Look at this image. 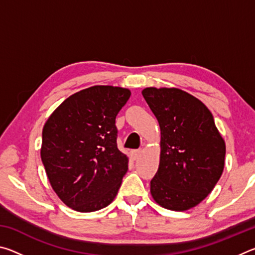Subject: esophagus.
Returning <instances> with one entry per match:
<instances>
[{
	"mask_svg": "<svg viewBox=\"0 0 255 255\" xmlns=\"http://www.w3.org/2000/svg\"><path fill=\"white\" fill-rule=\"evenodd\" d=\"M140 154H141V149H135V150H132V152H131V157L133 159H137L138 157L140 156Z\"/></svg>",
	"mask_w": 255,
	"mask_h": 255,
	"instance_id": "1",
	"label": "esophagus"
}]
</instances>
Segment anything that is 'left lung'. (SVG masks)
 <instances>
[{
  "instance_id": "obj_1",
  "label": "left lung",
  "mask_w": 255,
  "mask_h": 255,
  "mask_svg": "<svg viewBox=\"0 0 255 255\" xmlns=\"http://www.w3.org/2000/svg\"><path fill=\"white\" fill-rule=\"evenodd\" d=\"M141 94L161 129L159 165L150 181V195L165 209H191L221 179L225 140L210 110L190 93L152 86Z\"/></svg>"
}]
</instances>
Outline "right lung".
I'll use <instances>...</instances> for the list:
<instances>
[{
	"mask_svg": "<svg viewBox=\"0 0 255 255\" xmlns=\"http://www.w3.org/2000/svg\"><path fill=\"white\" fill-rule=\"evenodd\" d=\"M130 90L94 85L72 94L42 128L47 178L67 207L91 213L109 206L127 173L129 158L117 147L116 117Z\"/></svg>",
	"mask_w": 255,
	"mask_h": 255,
	"instance_id": "add662e5",
	"label": "right lung"
}]
</instances>
